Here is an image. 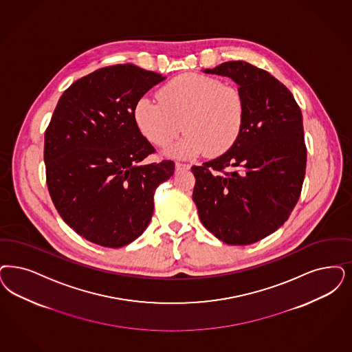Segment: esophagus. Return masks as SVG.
Listing matches in <instances>:
<instances>
[{
	"label": "esophagus",
	"instance_id": "obj_1",
	"mask_svg": "<svg viewBox=\"0 0 352 352\" xmlns=\"http://www.w3.org/2000/svg\"><path fill=\"white\" fill-rule=\"evenodd\" d=\"M191 168L188 164H181V162H175V170L177 171H182V170H188Z\"/></svg>",
	"mask_w": 352,
	"mask_h": 352
}]
</instances>
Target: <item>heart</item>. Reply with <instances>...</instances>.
I'll list each match as a JSON object with an SVG mask.
<instances>
[{
	"instance_id": "b5f03b06",
	"label": "heart",
	"mask_w": 352,
	"mask_h": 352,
	"mask_svg": "<svg viewBox=\"0 0 352 352\" xmlns=\"http://www.w3.org/2000/svg\"><path fill=\"white\" fill-rule=\"evenodd\" d=\"M158 101L140 97L133 105V121L155 146H166L181 131L182 139L166 151L171 156L192 158L206 152L219 156L239 138L244 101L236 88L201 74H183L158 92Z\"/></svg>"
}]
</instances>
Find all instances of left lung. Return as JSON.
<instances>
[{
	"label": "left lung",
	"instance_id": "8db88e82",
	"mask_svg": "<svg viewBox=\"0 0 352 352\" xmlns=\"http://www.w3.org/2000/svg\"><path fill=\"white\" fill-rule=\"evenodd\" d=\"M204 73L239 85L244 123L226 153L192 166V199L219 241L252 244L279 229L299 200L307 165L303 116L286 85L248 62H223Z\"/></svg>",
	"mask_w": 352,
	"mask_h": 352
}]
</instances>
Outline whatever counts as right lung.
I'll use <instances>...</instances> for the list:
<instances>
[{
  "instance_id": "right-lung-1",
  "label": "right lung",
  "mask_w": 352,
  "mask_h": 352,
  "mask_svg": "<svg viewBox=\"0 0 352 352\" xmlns=\"http://www.w3.org/2000/svg\"><path fill=\"white\" fill-rule=\"evenodd\" d=\"M165 76L131 63L88 74L60 97L44 140L47 184L62 219L102 247L139 238L174 162L144 165L155 148L133 121L135 102Z\"/></svg>"
}]
</instances>
